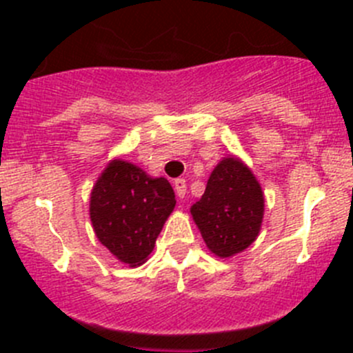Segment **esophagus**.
Listing matches in <instances>:
<instances>
[{
	"instance_id": "34e87169",
	"label": "esophagus",
	"mask_w": 353,
	"mask_h": 353,
	"mask_svg": "<svg viewBox=\"0 0 353 353\" xmlns=\"http://www.w3.org/2000/svg\"><path fill=\"white\" fill-rule=\"evenodd\" d=\"M186 181L184 179H176L174 181V190H176V194L177 198L183 199L184 196H186Z\"/></svg>"
}]
</instances>
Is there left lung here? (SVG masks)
I'll use <instances>...</instances> for the list:
<instances>
[{
  "mask_svg": "<svg viewBox=\"0 0 353 353\" xmlns=\"http://www.w3.org/2000/svg\"><path fill=\"white\" fill-rule=\"evenodd\" d=\"M265 196L254 174L237 157L220 160L191 215L206 248L219 258L243 252L258 237Z\"/></svg>",
  "mask_w": 353,
  "mask_h": 353,
  "instance_id": "1",
  "label": "left lung"
}]
</instances>
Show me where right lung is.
I'll return each mask as SVG.
<instances>
[{
	"instance_id": "right-lung-1",
	"label": "right lung",
	"mask_w": 353,
	"mask_h": 353,
	"mask_svg": "<svg viewBox=\"0 0 353 353\" xmlns=\"http://www.w3.org/2000/svg\"><path fill=\"white\" fill-rule=\"evenodd\" d=\"M176 194L165 177H152L126 160L109 162L90 194L95 236L121 263L147 261Z\"/></svg>"
}]
</instances>
